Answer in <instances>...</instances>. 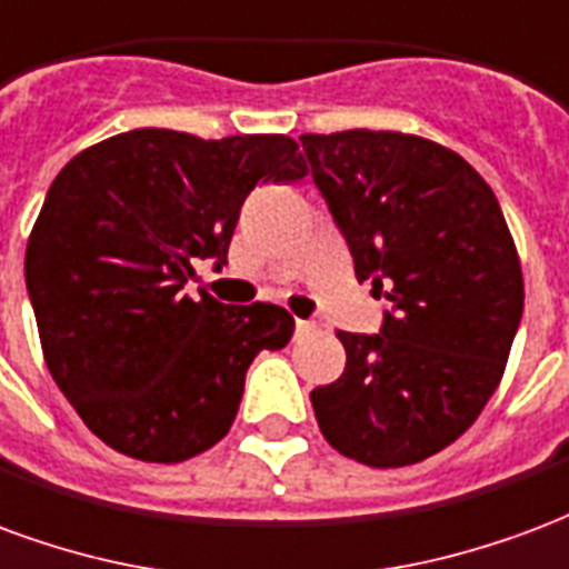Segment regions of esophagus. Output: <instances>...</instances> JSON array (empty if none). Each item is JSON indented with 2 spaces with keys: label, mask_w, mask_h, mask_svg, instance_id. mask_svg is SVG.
<instances>
[{
  "label": "esophagus",
  "mask_w": 569,
  "mask_h": 569,
  "mask_svg": "<svg viewBox=\"0 0 569 569\" xmlns=\"http://www.w3.org/2000/svg\"><path fill=\"white\" fill-rule=\"evenodd\" d=\"M309 330H315L312 321H302V318H297V333H309Z\"/></svg>",
  "instance_id": "1"
}]
</instances>
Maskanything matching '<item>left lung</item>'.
<instances>
[{
	"mask_svg": "<svg viewBox=\"0 0 569 569\" xmlns=\"http://www.w3.org/2000/svg\"><path fill=\"white\" fill-rule=\"evenodd\" d=\"M302 151L355 257L391 300L381 333H342L346 372L315 388L339 455L409 467L467 433L503 379L525 312L495 190L460 153L391 130L306 132Z\"/></svg>",
	"mask_w": 569,
	"mask_h": 569,
	"instance_id": "1",
	"label": "left lung"
}]
</instances>
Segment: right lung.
Returning a JSON list of instances; mask_svg holds the SVG:
<instances>
[{"label": "right lung", "mask_w": 569, "mask_h": 569, "mask_svg": "<svg viewBox=\"0 0 569 569\" xmlns=\"http://www.w3.org/2000/svg\"><path fill=\"white\" fill-rule=\"evenodd\" d=\"M309 176L290 136L120 132L60 169L27 242L41 355L93 433L148 463L197 458L233 427L251 360L293 318L272 302L190 300L197 260L227 263L244 197Z\"/></svg>", "instance_id": "add662e5"}]
</instances>
